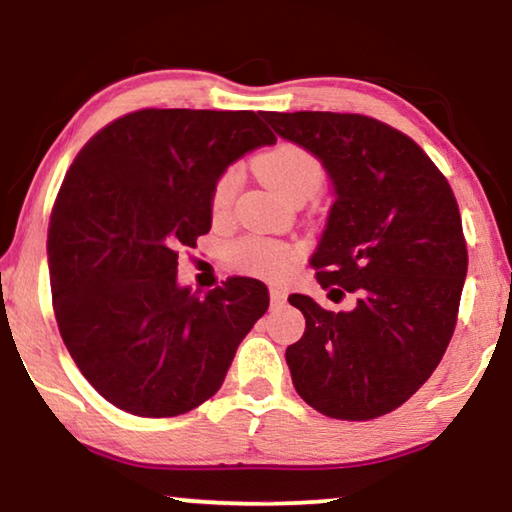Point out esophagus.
<instances>
[{"label": "esophagus", "mask_w": 512, "mask_h": 512, "mask_svg": "<svg viewBox=\"0 0 512 512\" xmlns=\"http://www.w3.org/2000/svg\"><path fill=\"white\" fill-rule=\"evenodd\" d=\"M270 303L272 307H282L286 303V291L279 286H270Z\"/></svg>", "instance_id": "esophagus-1"}]
</instances>
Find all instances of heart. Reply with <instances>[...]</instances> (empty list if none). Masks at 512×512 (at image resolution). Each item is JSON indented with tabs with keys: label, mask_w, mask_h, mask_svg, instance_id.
<instances>
[{
	"label": "heart",
	"mask_w": 512,
	"mask_h": 512,
	"mask_svg": "<svg viewBox=\"0 0 512 512\" xmlns=\"http://www.w3.org/2000/svg\"><path fill=\"white\" fill-rule=\"evenodd\" d=\"M256 172L261 179L286 202L296 198H312L324 184V167L310 151L296 144H279L256 160ZM240 191V170L228 167L216 179L212 191V214L216 219L226 216ZM296 251L289 244L263 240V237H244L235 244L233 261L237 268L268 279H282L296 265Z\"/></svg>",
	"instance_id": "heart-1"
}]
</instances>
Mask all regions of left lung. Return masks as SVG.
<instances>
[{
  "label": "left lung",
  "instance_id": "1",
  "mask_svg": "<svg viewBox=\"0 0 512 512\" xmlns=\"http://www.w3.org/2000/svg\"><path fill=\"white\" fill-rule=\"evenodd\" d=\"M261 116L326 170L333 205L310 263L324 289L356 293L349 312L289 296L305 317L303 338L286 347L293 387L326 417L387 415L429 380L457 324L468 254L452 188L410 137L375 118Z\"/></svg>",
  "mask_w": 512,
  "mask_h": 512
}]
</instances>
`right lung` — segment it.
I'll return each mask as SVG.
<instances>
[{"mask_svg":"<svg viewBox=\"0 0 512 512\" xmlns=\"http://www.w3.org/2000/svg\"><path fill=\"white\" fill-rule=\"evenodd\" d=\"M275 142L254 111L142 109L74 158L46 242L55 319L83 377L116 408H198L268 310V286L251 277L207 296L181 286L177 251L212 228L216 179Z\"/></svg>","mask_w":512,"mask_h":512,"instance_id":"1","label":"right lung"}]
</instances>
